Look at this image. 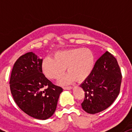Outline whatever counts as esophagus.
<instances>
[{
	"instance_id": "34e87169",
	"label": "esophagus",
	"mask_w": 132,
	"mask_h": 132,
	"mask_svg": "<svg viewBox=\"0 0 132 132\" xmlns=\"http://www.w3.org/2000/svg\"><path fill=\"white\" fill-rule=\"evenodd\" d=\"M73 87H63V89L64 90H71L72 89Z\"/></svg>"
}]
</instances>
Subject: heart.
Returning <instances> with one entry per match:
<instances>
[{"label":"heart","instance_id":"obj_1","mask_svg":"<svg viewBox=\"0 0 132 132\" xmlns=\"http://www.w3.org/2000/svg\"><path fill=\"white\" fill-rule=\"evenodd\" d=\"M95 57L88 48H72L55 53L54 58L47 57L43 60L42 69L45 76L51 80L60 77L66 70L67 74L60 80V83L67 85L76 80H85L93 72Z\"/></svg>","mask_w":132,"mask_h":132}]
</instances>
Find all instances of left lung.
I'll return each mask as SVG.
<instances>
[{"mask_svg": "<svg viewBox=\"0 0 132 132\" xmlns=\"http://www.w3.org/2000/svg\"><path fill=\"white\" fill-rule=\"evenodd\" d=\"M122 73L117 60L106 52L94 65L89 77L80 87L85 91L82 109L88 114H96L106 109L120 93Z\"/></svg>", "mask_w": 132, "mask_h": 132, "instance_id": "obj_1", "label": "left lung"}]
</instances>
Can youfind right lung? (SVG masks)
Masks as SVG:
<instances>
[{"instance_id": "add662e5", "label": "right lung", "mask_w": 132, "mask_h": 132, "mask_svg": "<svg viewBox=\"0 0 132 132\" xmlns=\"http://www.w3.org/2000/svg\"><path fill=\"white\" fill-rule=\"evenodd\" d=\"M40 59L33 52L20 56L14 65L10 88L14 102L24 112L38 120L54 114L63 88L42 73Z\"/></svg>"}]
</instances>
